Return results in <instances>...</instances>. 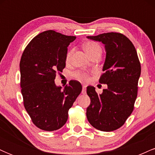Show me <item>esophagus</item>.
I'll list each match as a JSON object with an SVG mask.
<instances>
[{"instance_id":"esophagus-1","label":"esophagus","mask_w":155,"mask_h":155,"mask_svg":"<svg viewBox=\"0 0 155 155\" xmlns=\"http://www.w3.org/2000/svg\"><path fill=\"white\" fill-rule=\"evenodd\" d=\"M81 93H82V94H86V86H85V85H83L82 91H81Z\"/></svg>"}]
</instances>
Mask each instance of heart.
Masks as SVG:
<instances>
[{
  "label": "heart",
  "mask_w": 155,
  "mask_h": 155,
  "mask_svg": "<svg viewBox=\"0 0 155 155\" xmlns=\"http://www.w3.org/2000/svg\"><path fill=\"white\" fill-rule=\"evenodd\" d=\"M84 50L86 51V52L87 53L90 58L93 56L94 54H97V53L101 52V51H102L101 46L95 41L86 42V43L84 44ZM73 53H74V49H71L70 50L68 51L66 54V58H65L66 62L70 61ZM74 77L76 78V79L82 81H87L89 80V76L86 73L81 71H76L74 73Z\"/></svg>",
  "instance_id": "obj_1"
}]
</instances>
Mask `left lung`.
Here are the masks:
<instances>
[{"mask_svg":"<svg viewBox=\"0 0 155 155\" xmlns=\"http://www.w3.org/2000/svg\"><path fill=\"white\" fill-rule=\"evenodd\" d=\"M87 38L105 45L104 72L99 82L106 84L108 88L98 95L94 87H87V93L91 102L87 108V117L95 128L113 131L122 127L133 111L140 63L134 45L122 33L111 32Z\"/></svg>","mask_w":155,"mask_h":155,"instance_id":"left-lung-1","label":"left lung"}]
</instances>
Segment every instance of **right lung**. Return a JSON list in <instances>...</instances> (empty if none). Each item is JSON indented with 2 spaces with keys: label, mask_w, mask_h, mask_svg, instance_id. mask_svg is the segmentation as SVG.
Listing matches in <instances>:
<instances>
[{
  "label": "right lung",
  "mask_w": 155,
  "mask_h": 155,
  "mask_svg": "<svg viewBox=\"0 0 155 155\" xmlns=\"http://www.w3.org/2000/svg\"><path fill=\"white\" fill-rule=\"evenodd\" d=\"M76 39L49 30L39 33L21 57L20 87L23 103L33 123L46 131L61 128L68 110L81 93V83L69 81L63 90L55 85L58 73L65 67L68 46Z\"/></svg>",
  "instance_id": "add662e5"
}]
</instances>
